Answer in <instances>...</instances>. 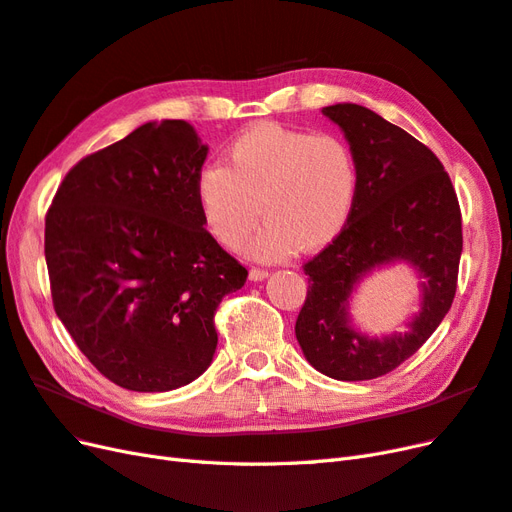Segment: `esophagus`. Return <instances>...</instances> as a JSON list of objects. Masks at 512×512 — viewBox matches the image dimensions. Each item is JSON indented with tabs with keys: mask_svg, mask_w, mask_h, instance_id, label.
<instances>
[{
	"mask_svg": "<svg viewBox=\"0 0 512 512\" xmlns=\"http://www.w3.org/2000/svg\"><path fill=\"white\" fill-rule=\"evenodd\" d=\"M271 273L267 271V269H258V267H252L250 269V280L252 282H262V280H267Z\"/></svg>",
	"mask_w": 512,
	"mask_h": 512,
	"instance_id": "esophagus-1",
	"label": "esophagus"
}]
</instances>
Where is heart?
<instances>
[{
	"mask_svg": "<svg viewBox=\"0 0 512 512\" xmlns=\"http://www.w3.org/2000/svg\"><path fill=\"white\" fill-rule=\"evenodd\" d=\"M359 194L352 149L333 134L260 123L239 134L226 164H209L196 177V203L213 239L237 250L260 218L250 243L258 260L299 250L320 252L348 226Z\"/></svg>",
	"mask_w": 512,
	"mask_h": 512,
	"instance_id": "1",
	"label": "heart"
}]
</instances>
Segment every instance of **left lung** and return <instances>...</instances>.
Here are the masks:
<instances>
[{"instance_id":"obj_1","label":"left lung","mask_w":512,"mask_h":512,"mask_svg":"<svg viewBox=\"0 0 512 512\" xmlns=\"http://www.w3.org/2000/svg\"><path fill=\"white\" fill-rule=\"evenodd\" d=\"M359 168L352 218L305 262L307 299L297 327L314 369L335 380H374L421 348L453 305L461 258V211L451 177L433 151L359 104L324 106ZM406 261L422 280V305L404 334L369 338L351 324L349 299L364 277Z\"/></svg>"}]
</instances>
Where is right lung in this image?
<instances>
[{"mask_svg": "<svg viewBox=\"0 0 512 512\" xmlns=\"http://www.w3.org/2000/svg\"><path fill=\"white\" fill-rule=\"evenodd\" d=\"M207 153L188 121L143 123L76 164L46 213L55 312L128 391L166 393L203 374L218 346L215 307L245 284V267L203 228Z\"/></svg>", "mask_w": 512, "mask_h": 512, "instance_id": "add662e5", "label": "right lung"}]
</instances>
